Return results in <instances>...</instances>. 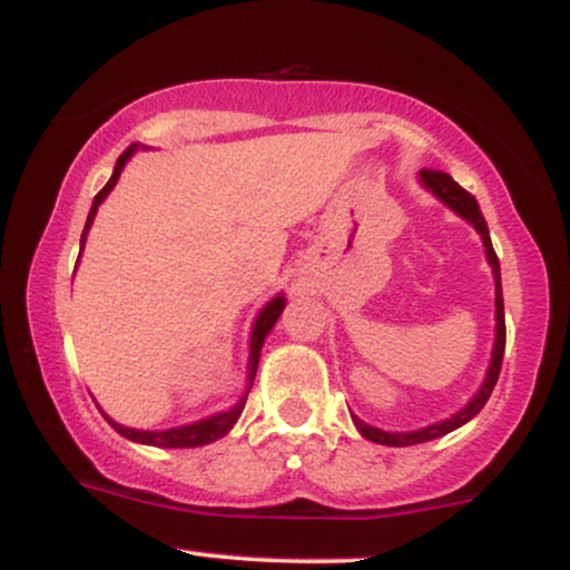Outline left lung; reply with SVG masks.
Segmentation results:
<instances>
[{"mask_svg": "<svg viewBox=\"0 0 570 570\" xmlns=\"http://www.w3.org/2000/svg\"><path fill=\"white\" fill-rule=\"evenodd\" d=\"M417 181H421L423 189H429L436 200L444 203L450 212L458 214L463 222L474 227L480 233L482 246H485V259L493 271V284H495V340H493V351H490V364L485 370V377H482L480 389L474 391V396L463 404L461 410H455L450 417H442V421L429 423V426L421 429H412V431H383L377 426H370L364 423L362 417L353 415V423H356L358 434L364 440L375 442V444H385V448H410V444H421V442H431V440H440V436L450 434V431L461 429L463 423H469L472 417L485 407V402L493 394V385L499 381V372H501V362H503V345H507V326H503V294H501V267H499V257H495L493 244H490V233L485 219H482L480 206H476L474 195H469L466 189L458 187L453 181V176L442 174V171H421L417 174Z\"/></svg>", "mask_w": 570, "mask_h": 570, "instance_id": "left-lung-1", "label": "left lung"}]
</instances>
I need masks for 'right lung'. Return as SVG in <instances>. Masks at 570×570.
I'll list each match as a JSON object with an SVG mask.
<instances>
[{
    "label": "right lung",
    "mask_w": 570,
    "mask_h": 570,
    "mask_svg": "<svg viewBox=\"0 0 570 570\" xmlns=\"http://www.w3.org/2000/svg\"><path fill=\"white\" fill-rule=\"evenodd\" d=\"M139 149H144L141 144H134V147H128L126 153L120 155V160L115 163V171L109 176V181L104 185L101 193L94 198V206H90V214H88V222H85V230H82V238H80V254L85 248V240H88V230L94 227V219H96V212L98 206H101L104 200H107V195L112 193L117 179H120L122 168L128 166V160L134 158ZM286 307V297L284 292H278L276 297L267 299V303L259 307V313L254 316L252 322V332H248V358H246V389L244 394L238 396V402L233 404V407L227 410H219L214 412V415H206L200 417V421H193V423H185V426H174V429H130V426H122V423L112 421V417L107 415L101 407V415L107 417V423L112 426L117 434H122L126 440L136 442V444H149V448H200V444H208V442H217L219 436H225L227 431L235 426V421L240 417V412H244V404H246V396L248 391H252V383H254V375H257V367H259V356H263V345L267 335H271V330L276 326L278 316L284 313Z\"/></svg>",
    "instance_id": "1"
}]
</instances>
